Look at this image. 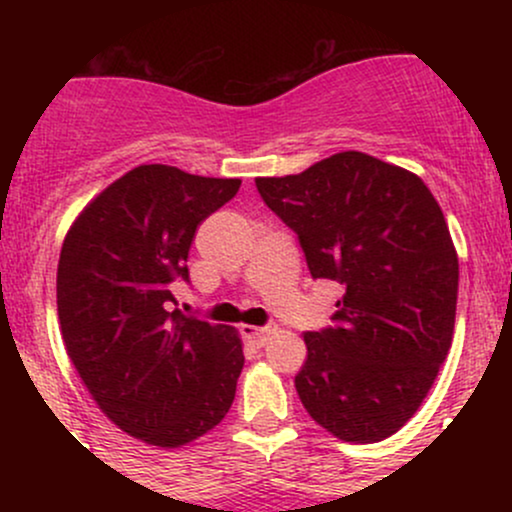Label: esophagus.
Here are the masks:
<instances>
[{
    "instance_id": "1",
    "label": "esophagus",
    "mask_w": 512,
    "mask_h": 512,
    "mask_svg": "<svg viewBox=\"0 0 512 512\" xmlns=\"http://www.w3.org/2000/svg\"><path fill=\"white\" fill-rule=\"evenodd\" d=\"M243 334L250 339L255 346H264L269 339V334H274V327H255V325H243Z\"/></svg>"
}]
</instances>
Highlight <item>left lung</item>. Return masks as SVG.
<instances>
[{"label": "left lung", "mask_w": 512, "mask_h": 512, "mask_svg": "<svg viewBox=\"0 0 512 512\" xmlns=\"http://www.w3.org/2000/svg\"><path fill=\"white\" fill-rule=\"evenodd\" d=\"M255 185L296 231L313 279L344 286L334 327L303 334V407L344 443L390 438L421 407L455 330L460 264L436 197L361 151Z\"/></svg>", "instance_id": "obj_1"}]
</instances>
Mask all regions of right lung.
Wrapping results in <instances>:
<instances>
[{
  "label": "right lung",
  "mask_w": 512,
  "mask_h": 512,
  "mask_svg": "<svg viewBox=\"0 0 512 512\" xmlns=\"http://www.w3.org/2000/svg\"><path fill=\"white\" fill-rule=\"evenodd\" d=\"M238 178L137 166L76 216L57 264V315L69 361L117 428L158 448L209 433L231 409L243 342L180 310L197 226L236 197Z\"/></svg>",
  "instance_id": "1"
}]
</instances>
